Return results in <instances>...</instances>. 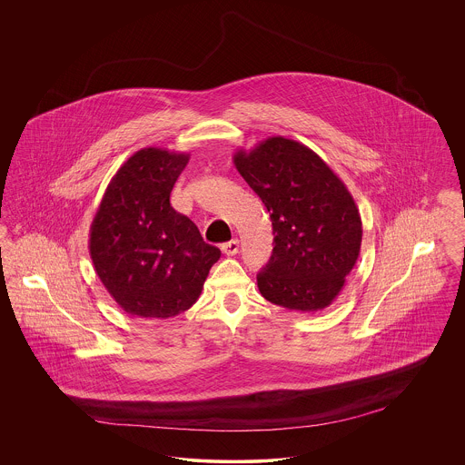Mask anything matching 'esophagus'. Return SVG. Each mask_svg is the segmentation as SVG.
Instances as JSON below:
<instances>
[{
  "mask_svg": "<svg viewBox=\"0 0 465 465\" xmlns=\"http://www.w3.org/2000/svg\"><path fill=\"white\" fill-rule=\"evenodd\" d=\"M222 251L226 256H235L239 252V241H230V242L223 243Z\"/></svg>",
  "mask_w": 465,
  "mask_h": 465,
  "instance_id": "esophagus-1",
  "label": "esophagus"
}]
</instances>
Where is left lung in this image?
Listing matches in <instances>:
<instances>
[{
	"instance_id": "8db88e82",
	"label": "left lung",
	"mask_w": 465,
	"mask_h": 465,
	"mask_svg": "<svg viewBox=\"0 0 465 465\" xmlns=\"http://www.w3.org/2000/svg\"><path fill=\"white\" fill-rule=\"evenodd\" d=\"M233 163L273 228L270 262L258 273L262 296L296 312L330 307L362 241L361 214L343 181L315 152L282 135L239 150Z\"/></svg>"
}]
</instances>
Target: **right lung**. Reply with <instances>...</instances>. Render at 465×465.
I'll list each match as a JSON object with an SVG mask.
<instances>
[{
	"instance_id": "add662e5",
	"label": "right lung",
	"mask_w": 465,
	"mask_h": 465,
	"mask_svg": "<svg viewBox=\"0 0 465 465\" xmlns=\"http://www.w3.org/2000/svg\"><path fill=\"white\" fill-rule=\"evenodd\" d=\"M188 160L162 148L135 152L111 179L90 224L95 273L131 315L167 319L190 309L222 256L171 205Z\"/></svg>"
}]
</instances>
